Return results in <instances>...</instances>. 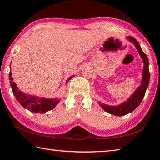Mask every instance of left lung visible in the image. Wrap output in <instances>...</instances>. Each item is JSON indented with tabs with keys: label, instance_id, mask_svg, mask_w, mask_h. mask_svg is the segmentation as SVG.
<instances>
[{
	"label": "left lung",
	"instance_id": "obj_1",
	"mask_svg": "<svg viewBox=\"0 0 160 160\" xmlns=\"http://www.w3.org/2000/svg\"><path fill=\"white\" fill-rule=\"evenodd\" d=\"M127 39L130 40V42H132L135 45V48L138 51L141 58L143 59V63H144V68H143L142 71V79L141 85L138 88L135 90L133 94L128 99V101L125 102L123 104L118 105L117 107H111L107 106L105 104H100V106L102 107V109L107 112L112 113V114L116 116H124L130 112H132L136 108L139 106L140 102L145 96L146 90H147L149 80H150V71H149V61L148 56L143 52L142 50L140 48L139 43L136 41V39L134 37L131 36L128 37Z\"/></svg>",
	"mask_w": 160,
	"mask_h": 160
}]
</instances>
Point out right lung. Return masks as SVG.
Instances as JSON below:
<instances>
[{"instance_id":"right-lung-1","label":"right lung","mask_w":160,"mask_h":160,"mask_svg":"<svg viewBox=\"0 0 160 160\" xmlns=\"http://www.w3.org/2000/svg\"><path fill=\"white\" fill-rule=\"evenodd\" d=\"M72 77H73V75L68 78L66 83ZM9 79L10 80V83L12 90V92L14 94L17 101H18L23 107H25V109H28L32 112L44 113L48 111L53 109L59 102V99H57L40 98L39 97H34L23 93L22 92L19 90L15 82L12 81L11 72H10L9 73Z\"/></svg>"}]
</instances>
